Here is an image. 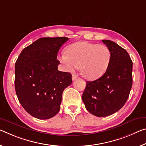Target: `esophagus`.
<instances>
[{
    "label": "esophagus",
    "instance_id": "obj_1",
    "mask_svg": "<svg viewBox=\"0 0 146 146\" xmlns=\"http://www.w3.org/2000/svg\"><path fill=\"white\" fill-rule=\"evenodd\" d=\"M77 77H78V75H77V74L73 73V75H72V80H75L77 79Z\"/></svg>",
    "mask_w": 146,
    "mask_h": 146
}]
</instances>
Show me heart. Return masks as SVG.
Wrapping results in <instances>:
<instances>
[{
    "label": "heart",
    "mask_w": 146,
    "mask_h": 146,
    "mask_svg": "<svg viewBox=\"0 0 146 146\" xmlns=\"http://www.w3.org/2000/svg\"><path fill=\"white\" fill-rule=\"evenodd\" d=\"M110 50L105 45L78 41L69 46L67 54L62 53L58 60L66 70L72 71L80 66L82 75L88 80L101 77L108 69Z\"/></svg>",
    "instance_id": "heart-1"
}]
</instances>
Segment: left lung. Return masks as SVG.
<instances>
[{
  "instance_id": "left-lung-1",
  "label": "left lung",
  "mask_w": 146,
  "mask_h": 146,
  "mask_svg": "<svg viewBox=\"0 0 146 146\" xmlns=\"http://www.w3.org/2000/svg\"><path fill=\"white\" fill-rule=\"evenodd\" d=\"M103 42L111 52L108 69L98 79L86 82L82 97L87 110L98 117L108 116L121 109L133 84V62L128 52L114 41Z\"/></svg>"
}]
</instances>
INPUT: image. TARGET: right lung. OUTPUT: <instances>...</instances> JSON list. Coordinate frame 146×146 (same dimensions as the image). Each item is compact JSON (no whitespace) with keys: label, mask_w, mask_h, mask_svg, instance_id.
Returning a JSON list of instances; mask_svg holds the SVG:
<instances>
[{"label":"right lung","mask_w":146,"mask_h":146,"mask_svg":"<svg viewBox=\"0 0 146 146\" xmlns=\"http://www.w3.org/2000/svg\"><path fill=\"white\" fill-rule=\"evenodd\" d=\"M66 37L42 38L25 48L15 64V89L24 109L36 118L47 119L60 110L71 74L58 70L57 54Z\"/></svg>","instance_id":"obj_1"}]
</instances>
